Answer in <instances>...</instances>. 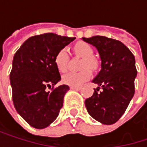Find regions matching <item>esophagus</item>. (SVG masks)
Returning <instances> with one entry per match:
<instances>
[{"label":"esophagus","mask_w":147,"mask_h":147,"mask_svg":"<svg viewBox=\"0 0 147 147\" xmlns=\"http://www.w3.org/2000/svg\"><path fill=\"white\" fill-rule=\"evenodd\" d=\"M70 88L71 89H73V90H80L82 88V87H73V86H71Z\"/></svg>","instance_id":"esophagus-1"}]
</instances>
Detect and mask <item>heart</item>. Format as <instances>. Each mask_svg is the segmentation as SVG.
Listing matches in <instances>:
<instances>
[{
    "mask_svg": "<svg viewBox=\"0 0 147 147\" xmlns=\"http://www.w3.org/2000/svg\"><path fill=\"white\" fill-rule=\"evenodd\" d=\"M74 52L76 55L82 58L81 68L84 69L79 72H68L62 76V82L69 86L79 87L88 81L92 72L88 69L96 70L98 68V60L93 56L94 49L91 45L85 42H78L74 45ZM54 64L60 72H65L68 69L69 54L65 48H61L57 52L54 57Z\"/></svg>",
    "mask_w": 147,
    "mask_h": 147,
    "instance_id": "1",
    "label": "heart"
}]
</instances>
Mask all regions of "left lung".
I'll list each match as a JSON object with an SVG mask.
<instances>
[{
	"label": "left lung",
	"mask_w": 147,
	"mask_h": 147,
	"mask_svg": "<svg viewBox=\"0 0 147 147\" xmlns=\"http://www.w3.org/2000/svg\"><path fill=\"white\" fill-rule=\"evenodd\" d=\"M82 40L94 46L101 59V70L93 80L99 87L85 100L87 111L98 122L113 124L123 115L134 94L137 75L134 56L115 39L95 36ZM100 88L102 92L98 93Z\"/></svg>",
	"instance_id": "obj_1"
}]
</instances>
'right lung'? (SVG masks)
I'll return each mask as SVG.
<instances>
[{
    "mask_svg": "<svg viewBox=\"0 0 147 147\" xmlns=\"http://www.w3.org/2000/svg\"><path fill=\"white\" fill-rule=\"evenodd\" d=\"M75 39L45 33L30 37L15 53L10 73L13 101L18 113L33 128L44 129L59 114L70 88H54L61 79L54 57Z\"/></svg>",
    "mask_w": 147,
    "mask_h": 147,
    "instance_id": "obj_1",
    "label": "right lung"
}]
</instances>
